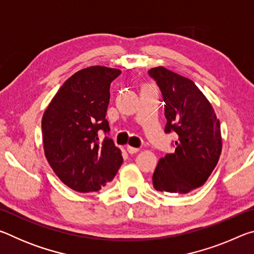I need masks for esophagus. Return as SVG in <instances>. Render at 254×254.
<instances>
[{"label": "esophagus", "instance_id": "esophagus-1", "mask_svg": "<svg viewBox=\"0 0 254 254\" xmlns=\"http://www.w3.org/2000/svg\"><path fill=\"white\" fill-rule=\"evenodd\" d=\"M127 152L130 153V154H134V153H136V152H139V149H137V148L130 147V145H127Z\"/></svg>", "mask_w": 254, "mask_h": 254}]
</instances>
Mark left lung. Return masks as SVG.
Here are the masks:
<instances>
[{
	"label": "left lung",
	"mask_w": 254,
	"mask_h": 254,
	"mask_svg": "<svg viewBox=\"0 0 254 254\" xmlns=\"http://www.w3.org/2000/svg\"><path fill=\"white\" fill-rule=\"evenodd\" d=\"M165 102L166 133L175 132V152L158 162L152 176L159 191L187 194L200 187L217 165L222 151L220 121L194 81L165 67L151 68Z\"/></svg>",
	"instance_id": "obj_1"
}]
</instances>
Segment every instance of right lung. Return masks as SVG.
<instances>
[{
	"label": "right lung",
	"mask_w": 254,
	"mask_h": 254,
	"mask_svg": "<svg viewBox=\"0 0 254 254\" xmlns=\"http://www.w3.org/2000/svg\"><path fill=\"white\" fill-rule=\"evenodd\" d=\"M119 69L93 66L69 77L42 117L47 160L62 182L79 192L97 191L113 180L123 162L105 119L110 86ZM106 134L99 139V133Z\"/></svg>",
	"instance_id": "1"
}]
</instances>
